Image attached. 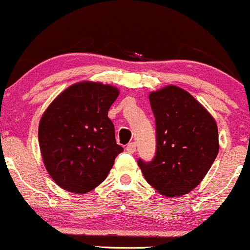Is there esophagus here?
<instances>
[{
	"mask_svg": "<svg viewBox=\"0 0 250 250\" xmlns=\"http://www.w3.org/2000/svg\"><path fill=\"white\" fill-rule=\"evenodd\" d=\"M126 150L128 151V153H135L136 151V143L135 142H131V143H128L127 146H126Z\"/></svg>",
	"mask_w": 250,
	"mask_h": 250,
	"instance_id": "obj_1",
	"label": "esophagus"
}]
</instances>
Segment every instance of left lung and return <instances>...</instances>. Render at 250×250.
Here are the masks:
<instances>
[{"label": "left lung", "instance_id": "1", "mask_svg": "<svg viewBox=\"0 0 250 250\" xmlns=\"http://www.w3.org/2000/svg\"><path fill=\"white\" fill-rule=\"evenodd\" d=\"M156 123V154L138 160L146 181L166 197H178L197 187L219 151L218 126L192 95L176 85L149 94Z\"/></svg>", "mask_w": 250, "mask_h": 250}]
</instances>
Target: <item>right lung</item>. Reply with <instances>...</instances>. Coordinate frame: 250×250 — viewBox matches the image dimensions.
<instances>
[{
	"label": "right lung",
	"instance_id": "add662e5",
	"mask_svg": "<svg viewBox=\"0 0 250 250\" xmlns=\"http://www.w3.org/2000/svg\"><path fill=\"white\" fill-rule=\"evenodd\" d=\"M119 96L109 84L83 81L63 90L43 113L38 142L43 164L60 188L85 194L107 178L124 150L108 110Z\"/></svg>",
	"mask_w": 250,
	"mask_h": 250
}]
</instances>
